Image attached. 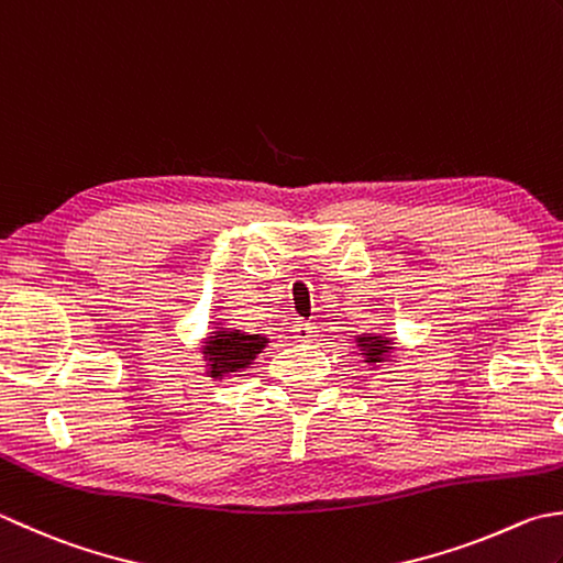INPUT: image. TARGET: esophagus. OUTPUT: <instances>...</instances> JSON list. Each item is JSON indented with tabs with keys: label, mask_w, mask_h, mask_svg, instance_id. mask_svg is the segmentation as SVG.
I'll return each mask as SVG.
<instances>
[{
	"label": "esophagus",
	"mask_w": 563,
	"mask_h": 563,
	"mask_svg": "<svg viewBox=\"0 0 563 563\" xmlns=\"http://www.w3.org/2000/svg\"><path fill=\"white\" fill-rule=\"evenodd\" d=\"M292 334L297 341H310L317 336V327L312 322H305V319H295Z\"/></svg>",
	"instance_id": "1"
}]
</instances>
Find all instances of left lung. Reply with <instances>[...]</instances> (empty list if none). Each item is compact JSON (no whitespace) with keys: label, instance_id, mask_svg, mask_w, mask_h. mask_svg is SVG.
I'll use <instances>...</instances> for the list:
<instances>
[{"label":"left lung","instance_id":"1","mask_svg":"<svg viewBox=\"0 0 563 563\" xmlns=\"http://www.w3.org/2000/svg\"><path fill=\"white\" fill-rule=\"evenodd\" d=\"M358 344L366 349V358L368 363H378L383 358L385 351H388V339H380V336H361Z\"/></svg>","mask_w":563,"mask_h":563}]
</instances>
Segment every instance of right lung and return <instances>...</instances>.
Instances as JSON below:
<instances>
[{"mask_svg": "<svg viewBox=\"0 0 563 563\" xmlns=\"http://www.w3.org/2000/svg\"><path fill=\"white\" fill-rule=\"evenodd\" d=\"M266 346V339L258 334H241V332H214L207 344V356H212V376H219L224 371L246 368L249 363L261 354Z\"/></svg>", "mask_w": 563, "mask_h": 563, "instance_id": "obj_1", "label": "right lung"}]
</instances>
